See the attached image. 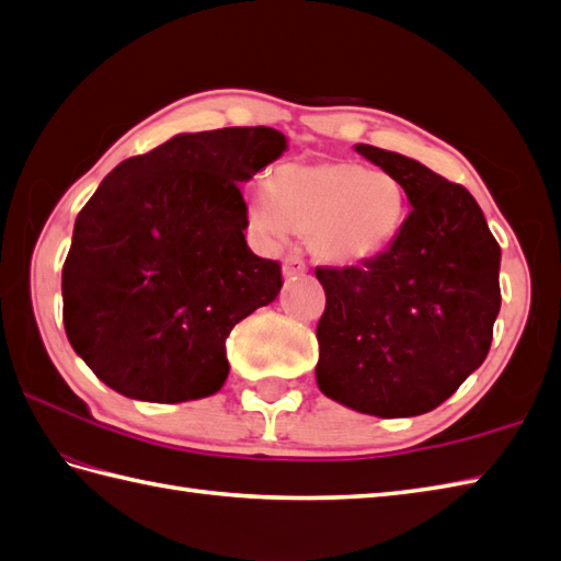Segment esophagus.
Returning a JSON list of instances; mask_svg holds the SVG:
<instances>
[{"mask_svg":"<svg viewBox=\"0 0 561 561\" xmlns=\"http://www.w3.org/2000/svg\"><path fill=\"white\" fill-rule=\"evenodd\" d=\"M306 270L308 265L301 255H287V260H284V277H301Z\"/></svg>","mask_w":561,"mask_h":561,"instance_id":"1","label":"esophagus"}]
</instances>
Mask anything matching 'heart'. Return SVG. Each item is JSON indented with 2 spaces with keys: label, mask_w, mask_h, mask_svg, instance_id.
<instances>
[{
  "label": "heart",
  "mask_w": 561,
  "mask_h": 561,
  "mask_svg": "<svg viewBox=\"0 0 561 561\" xmlns=\"http://www.w3.org/2000/svg\"><path fill=\"white\" fill-rule=\"evenodd\" d=\"M250 224L267 241L308 236L318 257L359 265L396 241L408 195L388 171H366L344 159L291 161L270 175V187L250 195Z\"/></svg>",
  "instance_id": "heart-1"
}]
</instances>
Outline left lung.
Listing matches in <instances>:
<instances>
[{
    "instance_id": "left-lung-1",
    "label": "left lung",
    "mask_w": 561,
    "mask_h": 561,
    "mask_svg": "<svg viewBox=\"0 0 561 561\" xmlns=\"http://www.w3.org/2000/svg\"><path fill=\"white\" fill-rule=\"evenodd\" d=\"M356 151L398 178L412 211L380 255L316 267L325 289L316 380L356 412L416 416L486 359L502 308V248L462 185L396 151Z\"/></svg>"
}]
</instances>
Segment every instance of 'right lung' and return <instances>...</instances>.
Returning <instances> with one entry per match:
<instances>
[{"label":"right lung","instance_id":"obj_1","mask_svg":"<svg viewBox=\"0 0 561 561\" xmlns=\"http://www.w3.org/2000/svg\"><path fill=\"white\" fill-rule=\"evenodd\" d=\"M272 127L178 135L103 178L62 267L67 340L105 386L145 402L214 396L226 337L277 299L282 265L248 248L241 185L282 157Z\"/></svg>","mask_w":561,"mask_h":561}]
</instances>
